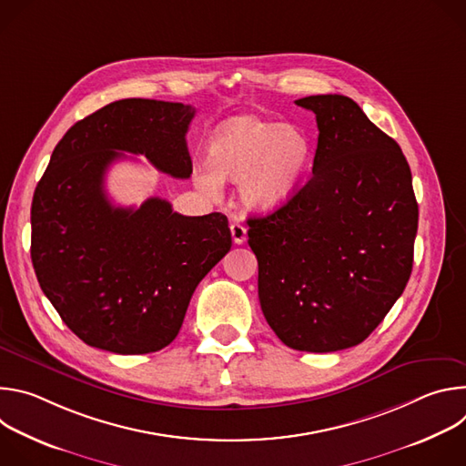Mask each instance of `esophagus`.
I'll return each mask as SVG.
<instances>
[{
	"label": "esophagus",
	"instance_id": "obj_1",
	"mask_svg": "<svg viewBox=\"0 0 466 466\" xmlns=\"http://www.w3.org/2000/svg\"><path fill=\"white\" fill-rule=\"evenodd\" d=\"M230 234H232V241H234L236 245H241V243H245V239H247V227H245L243 223L236 221V223L230 225Z\"/></svg>",
	"mask_w": 466,
	"mask_h": 466
}]
</instances>
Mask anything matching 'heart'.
I'll return each instance as SVG.
<instances>
[{
	"mask_svg": "<svg viewBox=\"0 0 466 466\" xmlns=\"http://www.w3.org/2000/svg\"><path fill=\"white\" fill-rule=\"evenodd\" d=\"M210 162L195 167V182L207 195H219L223 180L239 182V198L258 212L282 207L306 177L311 146L293 125L239 116L214 132Z\"/></svg>",
	"mask_w": 466,
	"mask_h": 466,
	"instance_id": "obj_1",
	"label": "heart"
}]
</instances>
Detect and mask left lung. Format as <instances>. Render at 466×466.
I'll return each instance as SVG.
<instances>
[{
  "mask_svg": "<svg viewBox=\"0 0 466 466\" xmlns=\"http://www.w3.org/2000/svg\"><path fill=\"white\" fill-rule=\"evenodd\" d=\"M315 114L311 175L289 201L248 218L261 311L302 352L365 341L406 289L419 205L411 169L390 137L339 94L295 101Z\"/></svg>",
  "mask_w": 466,
  "mask_h": 466,
  "instance_id": "1",
  "label": "left lung"
}]
</instances>
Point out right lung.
<instances>
[{
    "mask_svg": "<svg viewBox=\"0 0 466 466\" xmlns=\"http://www.w3.org/2000/svg\"><path fill=\"white\" fill-rule=\"evenodd\" d=\"M191 105L121 99L56 144L31 207V259L44 295L86 345L149 354L178 334L189 299L230 250L227 216H180L160 197L114 207L105 173L123 153L175 178L191 175Z\"/></svg>",
    "mask_w": 466,
    "mask_h": 466,
    "instance_id": "1",
    "label": "right lung"
}]
</instances>
